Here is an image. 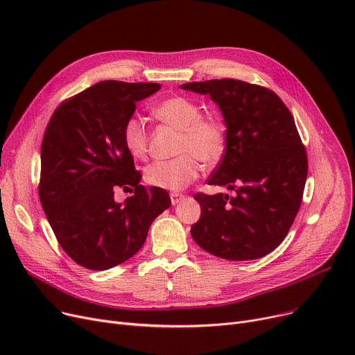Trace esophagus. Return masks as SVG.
Returning <instances> with one entry per match:
<instances>
[{"instance_id": "34e87169", "label": "esophagus", "mask_w": 355, "mask_h": 355, "mask_svg": "<svg viewBox=\"0 0 355 355\" xmlns=\"http://www.w3.org/2000/svg\"><path fill=\"white\" fill-rule=\"evenodd\" d=\"M170 197H171V202H173V206H175V204H178V202H181L182 200H184V194H181V193H171L170 194Z\"/></svg>"}]
</instances>
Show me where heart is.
Instances as JSON below:
<instances>
[{"mask_svg":"<svg viewBox=\"0 0 355 355\" xmlns=\"http://www.w3.org/2000/svg\"><path fill=\"white\" fill-rule=\"evenodd\" d=\"M155 116L180 130L174 159L154 161L145 171V181L157 189L180 191L191 184L200 173V162L214 164L226 149V130L217 119L202 116L198 103L174 96L154 107ZM122 142L130 157L144 159L148 154V132L144 121L130 115L122 126Z\"/></svg>","mask_w":355,"mask_h":355,"instance_id":"heart-1","label":"heart"}]
</instances>
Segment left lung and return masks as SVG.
<instances>
[{
	"mask_svg": "<svg viewBox=\"0 0 355 355\" xmlns=\"http://www.w3.org/2000/svg\"><path fill=\"white\" fill-rule=\"evenodd\" d=\"M210 95L221 110L226 151L210 185L236 196L202 194L191 236L206 252L227 260H252L275 250L300 211L308 157L293 116L275 92L236 79L181 86Z\"/></svg>",
	"mask_w": 355,
	"mask_h": 355,
	"instance_id": "8db88e82",
	"label": "left lung"
}]
</instances>
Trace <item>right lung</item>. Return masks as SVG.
I'll use <instances>...</instances> for the list:
<instances>
[{
    "label": "right lung",
    "instance_id": "obj_1",
    "mask_svg": "<svg viewBox=\"0 0 355 355\" xmlns=\"http://www.w3.org/2000/svg\"><path fill=\"white\" fill-rule=\"evenodd\" d=\"M158 83L105 80L63 101L42 142L39 196L62 249L78 265L106 270L132 257L151 223L171 206L164 189L144 187L122 126ZM118 188L133 193L123 203Z\"/></svg>",
    "mask_w": 355,
    "mask_h": 355
}]
</instances>
